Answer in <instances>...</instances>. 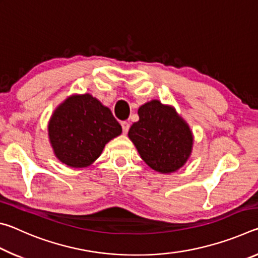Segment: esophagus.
I'll return each instance as SVG.
<instances>
[{
  "label": "esophagus",
  "instance_id": "esophagus-1",
  "mask_svg": "<svg viewBox=\"0 0 258 258\" xmlns=\"http://www.w3.org/2000/svg\"><path fill=\"white\" fill-rule=\"evenodd\" d=\"M120 124H121V127H123V132L126 134L130 130V123L128 121H121Z\"/></svg>",
  "mask_w": 258,
  "mask_h": 258
}]
</instances>
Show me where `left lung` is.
I'll return each mask as SVG.
<instances>
[{
  "mask_svg": "<svg viewBox=\"0 0 258 258\" xmlns=\"http://www.w3.org/2000/svg\"><path fill=\"white\" fill-rule=\"evenodd\" d=\"M139 120L128 131V138L141 158L156 172H176L191 155L194 137L189 125L175 109L158 100L142 104Z\"/></svg>",
  "mask_w": 258,
  "mask_h": 258,
  "instance_id": "obj_1",
  "label": "left lung"
}]
</instances>
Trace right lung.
Here are the masks:
<instances>
[{"mask_svg":"<svg viewBox=\"0 0 258 258\" xmlns=\"http://www.w3.org/2000/svg\"><path fill=\"white\" fill-rule=\"evenodd\" d=\"M120 133L121 126L110 109L89 93L67 98L49 121V138L55 157L74 168L92 164L104 146Z\"/></svg>","mask_w":258,"mask_h":258,"instance_id":"1","label":"right lung"}]
</instances>
